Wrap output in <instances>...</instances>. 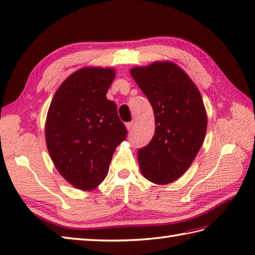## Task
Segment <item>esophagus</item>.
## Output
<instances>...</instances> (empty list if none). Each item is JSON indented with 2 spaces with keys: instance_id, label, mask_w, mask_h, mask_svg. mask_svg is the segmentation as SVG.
Instances as JSON below:
<instances>
[{
  "instance_id": "1",
  "label": "esophagus",
  "mask_w": 255,
  "mask_h": 255,
  "mask_svg": "<svg viewBox=\"0 0 255 255\" xmlns=\"http://www.w3.org/2000/svg\"><path fill=\"white\" fill-rule=\"evenodd\" d=\"M133 126H134V123L133 122H129L126 124V127L128 129V131H131L133 129Z\"/></svg>"
}]
</instances>
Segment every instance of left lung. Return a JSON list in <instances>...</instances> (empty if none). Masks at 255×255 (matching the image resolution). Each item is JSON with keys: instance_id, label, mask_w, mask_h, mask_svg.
Returning a JSON list of instances; mask_svg holds the SVG:
<instances>
[{"instance_id": "obj_1", "label": "left lung", "mask_w": 255, "mask_h": 255, "mask_svg": "<svg viewBox=\"0 0 255 255\" xmlns=\"http://www.w3.org/2000/svg\"><path fill=\"white\" fill-rule=\"evenodd\" d=\"M130 73L148 97L155 119L154 136L138 149L140 170L150 182L172 183L191 166L204 142L207 115L202 95L172 62L133 68Z\"/></svg>"}]
</instances>
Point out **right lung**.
<instances>
[{"mask_svg": "<svg viewBox=\"0 0 255 255\" xmlns=\"http://www.w3.org/2000/svg\"><path fill=\"white\" fill-rule=\"evenodd\" d=\"M112 69L84 68L59 86L48 111L46 142L59 173L83 191L106 177L117 145L127 138L117 106L106 99Z\"/></svg>", "mask_w": 255, "mask_h": 255, "instance_id": "obj_1", "label": "right lung"}]
</instances>
